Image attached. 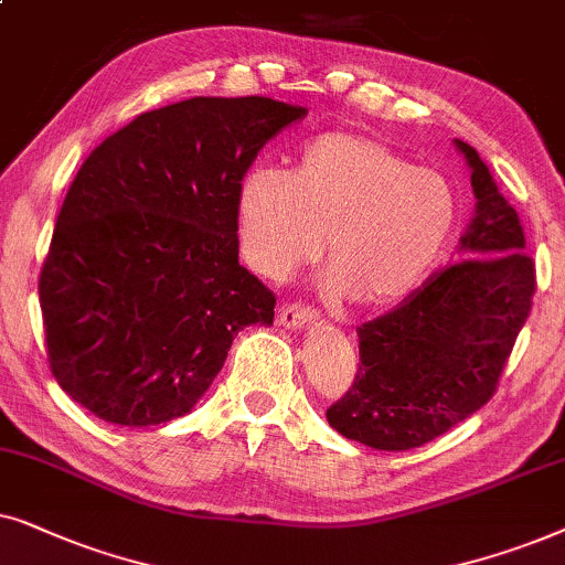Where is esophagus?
Returning <instances> with one entry per match:
<instances>
[{
  "instance_id": "1",
  "label": "esophagus",
  "mask_w": 565,
  "mask_h": 565,
  "mask_svg": "<svg viewBox=\"0 0 565 565\" xmlns=\"http://www.w3.org/2000/svg\"><path fill=\"white\" fill-rule=\"evenodd\" d=\"M318 318V310H312V307L307 305H287L281 307V315H278V322H281L284 328H291V330H299L305 326H310Z\"/></svg>"
}]
</instances>
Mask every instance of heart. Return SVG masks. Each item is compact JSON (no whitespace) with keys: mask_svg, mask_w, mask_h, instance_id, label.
I'll use <instances>...</instances> for the list:
<instances>
[{"mask_svg":"<svg viewBox=\"0 0 565 565\" xmlns=\"http://www.w3.org/2000/svg\"><path fill=\"white\" fill-rule=\"evenodd\" d=\"M245 260L287 278L326 247L328 284L359 305H390L424 284L452 237L460 201L445 172L387 141L328 131L299 149L291 175L253 164L237 183Z\"/></svg>","mask_w":565,"mask_h":565,"instance_id":"obj_1","label":"heart"}]
</instances>
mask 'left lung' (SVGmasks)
<instances>
[{
    "label": "left lung",
    "instance_id": "8db88e82",
    "mask_svg": "<svg viewBox=\"0 0 565 565\" xmlns=\"http://www.w3.org/2000/svg\"><path fill=\"white\" fill-rule=\"evenodd\" d=\"M455 147L476 193L462 260L356 328V377L326 413L338 434L372 449L420 447L483 408L532 310L535 260L519 214L476 149L460 139Z\"/></svg>",
    "mask_w": 565,
    "mask_h": 565
}]
</instances>
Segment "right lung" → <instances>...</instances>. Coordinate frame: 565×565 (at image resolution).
Instances as JSON below:
<instances>
[{
    "label": "right lung",
    "mask_w": 565,
    "mask_h": 565,
    "mask_svg": "<svg viewBox=\"0 0 565 565\" xmlns=\"http://www.w3.org/2000/svg\"><path fill=\"white\" fill-rule=\"evenodd\" d=\"M302 105L191 97L141 113L93 149L41 268L51 372L120 426L191 413L239 330L276 297L239 266L237 183Z\"/></svg>",
    "instance_id": "obj_1"
}]
</instances>
